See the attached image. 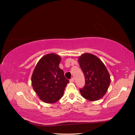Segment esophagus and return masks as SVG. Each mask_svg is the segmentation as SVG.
<instances>
[{"mask_svg":"<svg viewBox=\"0 0 135 135\" xmlns=\"http://www.w3.org/2000/svg\"><path fill=\"white\" fill-rule=\"evenodd\" d=\"M74 78H73V77H72V78L70 79V83H73V82H74Z\"/></svg>","mask_w":135,"mask_h":135,"instance_id":"1","label":"esophagus"}]
</instances>
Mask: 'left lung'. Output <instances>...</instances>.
Listing matches in <instances>:
<instances>
[{"label": "left lung", "mask_w": 135, "mask_h": 135, "mask_svg": "<svg viewBox=\"0 0 135 135\" xmlns=\"http://www.w3.org/2000/svg\"><path fill=\"white\" fill-rule=\"evenodd\" d=\"M79 65L85 77V85L80 89L82 97L90 101L105 95L111 79L105 65L94 55L85 53L79 58Z\"/></svg>", "instance_id": "1"}]
</instances>
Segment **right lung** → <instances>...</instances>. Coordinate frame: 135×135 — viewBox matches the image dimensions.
Segmentation results:
<instances>
[{
    "instance_id": "right-lung-1",
    "label": "right lung",
    "mask_w": 135,
    "mask_h": 135,
    "mask_svg": "<svg viewBox=\"0 0 135 135\" xmlns=\"http://www.w3.org/2000/svg\"><path fill=\"white\" fill-rule=\"evenodd\" d=\"M61 58L55 54L43 56L36 64L31 76V84L40 100L55 103L62 97L69 80L59 67Z\"/></svg>"
}]
</instances>
